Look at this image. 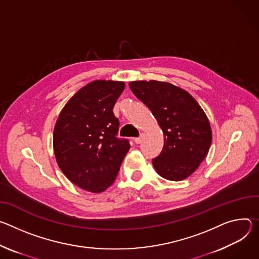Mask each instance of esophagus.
<instances>
[{
    "mask_svg": "<svg viewBox=\"0 0 259 259\" xmlns=\"http://www.w3.org/2000/svg\"><path fill=\"white\" fill-rule=\"evenodd\" d=\"M141 142H142V136H141V137H139V138H136V139H135V143H136V144H140Z\"/></svg>",
    "mask_w": 259,
    "mask_h": 259,
    "instance_id": "obj_1",
    "label": "esophagus"
}]
</instances>
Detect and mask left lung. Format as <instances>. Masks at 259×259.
I'll use <instances>...</instances> for the list:
<instances>
[{
    "label": "left lung",
    "mask_w": 259,
    "mask_h": 259,
    "mask_svg": "<svg viewBox=\"0 0 259 259\" xmlns=\"http://www.w3.org/2000/svg\"><path fill=\"white\" fill-rule=\"evenodd\" d=\"M130 89L149 108L163 133L162 150L152 159L154 168L166 180L186 179L211 146L212 131L204 110L186 91L168 82L133 81Z\"/></svg>",
    "instance_id": "8db88e82"
}]
</instances>
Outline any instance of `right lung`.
Segmentation results:
<instances>
[{"instance_id": "right-lung-1", "label": "right lung", "mask_w": 259, "mask_h": 259, "mask_svg": "<svg viewBox=\"0 0 259 259\" xmlns=\"http://www.w3.org/2000/svg\"><path fill=\"white\" fill-rule=\"evenodd\" d=\"M124 82L96 80L78 91L62 110L53 131V149L65 176L90 192L105 191L117 177L130 150L117 138L113 108Z\"/></svg>"}]
</instances>
